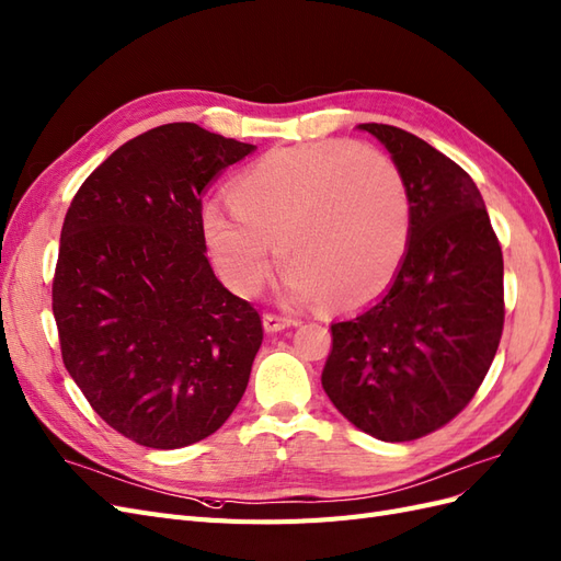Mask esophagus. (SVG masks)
<instances>
[{"label":"esophagus","instance_id":"esophagus-1","mask_svg":"<svg viewBox=\"0 0 561 561\" xmlns=\"http://www.w3.org/2000/svg\"><path fill=\"white\" fill-rule=\"evenodd\" d=\"M296 324L298 322L291 317H282V314H272V312L263 314V327H265L267 333H277L282 329H289V327H296Z\"/></svg>","mask_w":561,"mask_h":561}]
</instances>
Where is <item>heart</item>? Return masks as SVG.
<instances>
[{"label": "heart", "mask_w": 561, "mask_h": 561, "mask_svg": "<svg viewBox=\"0 0 561 561\" xmlns=\"http://www.w3.org/2000/svg\"><path fill=\"white\" fill-rule=\"evenodd\" d=\"M230 197L234 207L204 202L199 228L218 275L242 296L261 289L279 244L289 261L286 300L329 294L339 306H362L390 284L409 247L404 175L366 142L270 150L237 175Z\"/></svg>", "instance_id": "1"}]
</instances>
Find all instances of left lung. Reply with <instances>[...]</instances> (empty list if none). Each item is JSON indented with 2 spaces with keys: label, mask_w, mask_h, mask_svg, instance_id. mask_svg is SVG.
<instances>
[{
  "label": "left lung",
  "mask_w": 561,
  "mask_h": 561,
  "mask_svg": "<svg viewBox=\"0 0 561 561\" xmlns=\"http://www.w3.org/2000/svg\"><path fill=\"white\" fill-rule=\"evenodd\" d=\"M359 129L404 175L411 234L390 289L331 324L322 386L366 435L411 442L454 421L482 386L503 333V251L454 159L390 124Z\"/></svg>",
  "instance_id": "obj_1"
}]
</instances>
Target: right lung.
<instances>
[{
  "label": "right lung",
  "mask_w": 561,
  "mask_h": 561,
  "mask_svg": "<svg viewBox=\"0 0 561 561\" xmlns=\"http://www.w3.org/2000/svg\"><path fill=\"white\" fill-rule=\"evenodd\" d=\"M255 146L192 122L124 142L77 190L60 230L54 317L91 409L150 449L230 419L263 343L261 314L206 259L202 195Z\"/></svg>",
  "instance_id": "right-lung-1"
}]
</instances>
